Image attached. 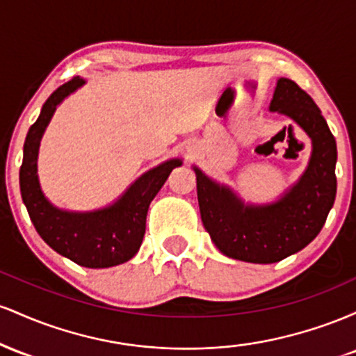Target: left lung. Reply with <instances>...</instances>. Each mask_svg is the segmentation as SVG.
I'll return each instance as SVG.
<instances>
[{
  "label": "left lung",
  "instance_id": "8db88e82",
  "mask_svg": "<svg viewBox=\"0 0 356 356\" xmlns=\"http://www.w3.org/2000/svg\"><path fill=\"white\" fill-rule=\"evenodd\" d=\"M269 108L291 117L313 142L308 169L281 201L244 206L195 169L201 219L211 239L222 254L257 264L277 263L308 246L337 195V142L312 97L293 80L280 79Z\"/></svg>",
  "mask_w": 356,
  "mask_h": 356
}]
</instances>
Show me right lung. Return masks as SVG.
<instances>
[{
    "label": "right lung",
    "instance_id": "right-lung-1",
    "mask_svg": "<svg viewBox=\"0 0 356 356\" xmlns=\"http://www.w3.org/2000/svg\"><path fill=\"white\" fill-rule=\"evenodd\" d=\"M83 83V79L75 76L56 88L44 102L38 120L30 127L24 140L19 187L31 222L48 246L80 266L110 268L137 254L145 234V218L150 202L172 169L182 162L174 159L149 170L107 209L79 214L53 207L42 194L36 177L40 138L56 105Z\"/></svg>",
    "mask_w": 356,
    "mask_h": 356
}]
</instances>
